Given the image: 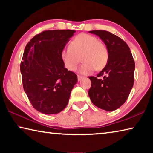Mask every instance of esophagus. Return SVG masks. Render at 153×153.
<instances>
[{
	"instance_id": "1",
	"label": "esophagus",
	"mask_w": 153,
	"mask_h": 153,
	"mask_svg": "<svg viewBox=\"0 0 153 153\" xmlns=\"http://www.w3.org/2000/svg\"><path fill=\"white\" fill-rule=\"evenodd\" d=\"M82 78H83V76L77 75V79H78V81H80V80H81Z\"/></svg>"
}]
</instances>
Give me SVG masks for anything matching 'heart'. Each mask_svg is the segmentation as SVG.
Instances as JSON below:
<instances>
[{"label":"heart","instance_id":"obj_1","mask_svg":"<svg viewBox=\"0 0 153 153\" xmlns=\"http://www.w3.org/2000/svg\"><path fill=\"white\" fill-rule=\"evenodd\" d=\"M61 57L65 67L69 71L76 70L81 57L84 63L79 71L88 74L95 69L100 70L104 68L108 62V53L107 46L97 38L83 33L71 41L69 48L61 51Z\"/></svg>","mask_w":153,"mask_h":153}]
</instances>
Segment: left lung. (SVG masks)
<instances>
[{"mask_svg":"<svg viewBox=\"0 0 153 153\" xmlns=\"http://www.w3.org/2000/svg\"><path fill=\"white\" fill-rule=\"evenodd\" d=\"M89 32L98 36L104 42L108 59L97 77H89L92 85L88 95L97 107L107 111H115L126 101L134 86V58L128 45L118 36L105 30ZM101 76L102 79L98 78Z\"/></svg>","mask_w":153,"mask_h":153,"instance_id":"obj_1","label":"left lung"}]
</instances>
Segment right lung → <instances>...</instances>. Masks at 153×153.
Segmentation results:
<instances>
[{
	"mask_svg": "<svg viewBox=\"0 0 153 153\" xmlns=\"http://www.w3.org/2000/svg\"><path fill=\"white\" fill-rule=\"evenodd\" d=\"M75 30L44 31L25 46L20 70L23 86L33 107L51 115L68 104L77 75L64 67L61 53Z\"/></svg>",
	"mask_w": 153,
	"mask_h": 153,
	"instance_id": "obj_1",
	"label": "right lung"
}]
</instances>
